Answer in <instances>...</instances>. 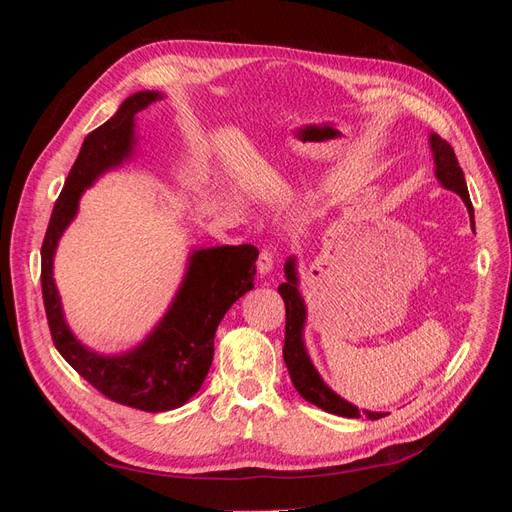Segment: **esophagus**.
<instances>
[{
  "label": "esophagus",
  "mask_w": 512,
  "mask_h": 512,
  "mask_svg": "<svg viewBox=\"0 0 512 512\" xmlns=\"http://www.w3.org/2000/svg\"><path fill=\"white\" fill-rule=\"evenodd\" d=\"M256 269L260 275H267L273 271V254L269 250H262L258 254V262H256Z\"/></svg>",
  "instance_id": "34e87169"
}]
</instances>
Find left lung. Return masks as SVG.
<instances>
[{
  "label": "left lung",
  "instance_id": "1",
  "mask_svg": "<svg viewBox=\"0 0 512 512\" xmlns=\"http://www.w3.org/2000/svg\"><path fill=\"white\" fill-rule=\"evenodd\" d=\"M431 149H433V160H436V177L444 185L446 190L457 192L463 203H466L472 226H474V209L470 203V194H468V185L466 177H463V170L457 162V156L453 147L448 145L444 138L438 134L429 136ZM286 282L280 284L277 292L282 294V299L286 303V339H284V361L288 367L290 380L294 384V389L299 391V395L309 401V404L318 406L324 412H331L337 416H346V418H359L361 410L348 404L346 399L335 395L327 384L322 382L318 376V371L314 369L312 361L305 352L303 346V324H305V305L301 294L297 290V271H294V258H288L286 262ZM371 421H378V418L386 416L384 412H365Z\"/></svg>",
  "mask_w": 512,
  "mask_h": 512
}]
</instances>
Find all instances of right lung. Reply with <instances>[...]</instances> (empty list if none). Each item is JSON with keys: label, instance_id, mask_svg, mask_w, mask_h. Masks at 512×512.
Returning <instances> with one entry per match:
<instances>
[{"label": "right lung", "instance_id": "obj_1", "mask_svg": "<svg viewBox=\"0 0 512 512\" xmlns=\"http://www.w3.org/2000/svg\"><path fill=\"white\" fill-rule=\"evenodd\" d=\"M160 98L158 91H138L126 98L115 117L87 134L55 200L42 241L40 271L44 312L57 352L104 397L143 412L175 410L198 393L213 361L215 329L230 305L254 288L258 258L256 247L247 243L196 250L158 329L132 352L102 356L83 348L70 333L53 282L57 241L76 215L83 190L132 153L134 115Z\"/></svg>", "mask_w": 512, "mask_h": 512}]
</instances>
